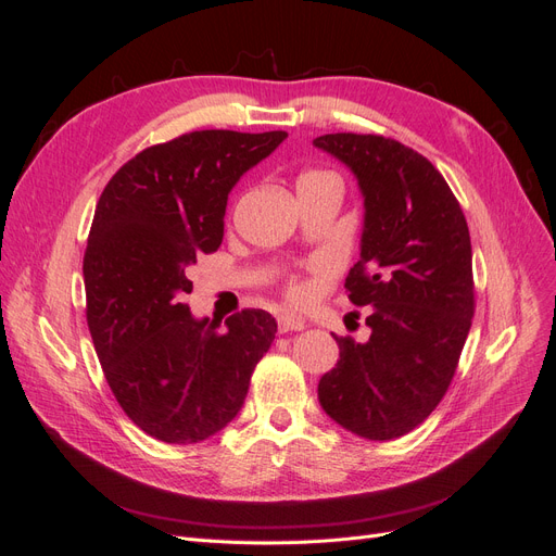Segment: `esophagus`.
<instances>
[{"label": "esophagus", "mask_w": 556, "mask_h": 556, "mask_svg": "<svg viewBox=\"0 0 556 556\" xmlns=\"http://www.w3.org/2000/svg\"><path fill=\"white\" fill-rule=\"evenodd\" d=\"M306 329L304 319H299L294 315H278V331L280 333H288V331H301Z\"/></svg>", "instance_id": "34e87169"}]
</instances>
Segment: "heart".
<instances>
[{"mask_svg":"<svg viewBox=\"0 0 556 556\" xmlns=\"http://www.w3.org/2000/svg\"><path fill=\"white\" fill-rule=\"evenodd\" d=\"M311 176H317V172H313V174H306V176H301L299 180L311 178ZM285 290H288V296H290L292 301H301V299L306 296V285L301 282L299 278H290V280H288V288H285Z\"/></svg>","mask_w":556,"mask_h":556,"instance_id":"obj_1","label":"heart"}]
</instances>
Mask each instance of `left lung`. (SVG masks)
Returning <instances> with one entry per match:
<instances>
[{"label":"left lung","mask_w":556,"mask_h":556,"mask_svg":"<svg viewBox=\"0 0 556 556\" xmlns=\"http://www.w3.org/2000/svg\"><path fill=\"white\" fill-rule=\"evenodd\" d=\"M313 143L359 180L362 257L345 292L371 327L366 343L333 333L339 362L317 399L343 429L394 441L425 422L457 371L476 313L468 225L441 172L396 139L339 131Z\"/></svg>","instance_id":"8db88e82"}]
</instances>
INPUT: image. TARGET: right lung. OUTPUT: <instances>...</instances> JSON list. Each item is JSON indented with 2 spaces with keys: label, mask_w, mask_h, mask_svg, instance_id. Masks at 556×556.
Here are the masks:
<instances>
[{
  "label": "right lung",
  "mask_w": 556,
  "mask_h": 556,
  "mask_svg": "<svg viewBox=\"0 0 556 556\" xmlns=\"http://www.w3.org/2000/svg\"><path fill=\"white\" fill-rule=\"evenodd\" d=\"M288 131H188L150 146L113 174L97 201L83 278L99 364L125 415L162 443L188 445L225 429L278 331L243 308L194 319L188 266L223 243L229 190Z\"/></svg>",
  "instance_id": "add662e5"
}]
</instances>
